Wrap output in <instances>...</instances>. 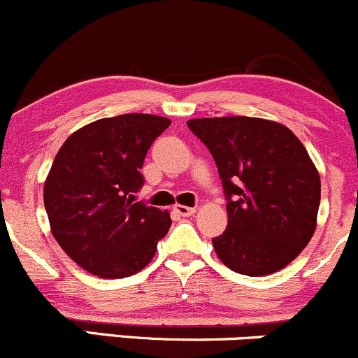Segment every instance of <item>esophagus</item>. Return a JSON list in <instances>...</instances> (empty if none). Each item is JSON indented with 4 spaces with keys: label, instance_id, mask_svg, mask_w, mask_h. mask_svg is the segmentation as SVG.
Returning <instances> with one entry per match:
<instances>
[{
    "label": "esophagus",
    "instance_id": "34e87169",
    "mask_svg": "<svg viewBox=\"0 0 358 358\" xmlns=\"http://www.w3.org/2000/svg\"><path fill=\"white\" fill-rule=\"evenodd\" d=\"M175 213L180 214L183 217H189L192 214H195V208H187V206H175Z\"/></svg>",
    "mask_w": 358,
    "mask_h": 358
}]
</instances>
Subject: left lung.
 I'll list each match as a JSON object with an SVG mask.
<instances>
[{"instance_id":"left-lung-1","label":"left lung","mask_w":358,"mask_h":358,"mask_svg":"<svg viewBox=\"0 0 358 358\" xmlns=\"http://www.w3.org/2000/svg\"><path fill=\"white\" fill-rule=\"evenodd\" d=\"M209 149L227 197L228 227L213 238L224 266L266 276L288 266L315 231L321 178L302 142L262 118L190 120Z\"/></svg>"}]
</instances>
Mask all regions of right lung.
I'll return each mask as SVG.
<instances>
[{"mask_svg":"<svg viewBox=\"0 0 358 358\" xmlns=\"http://www.w3.org/2000/svg\"><path fill=\"white\" fill-rule=\"evenodd\" d=\"M169 123L142 113L97 120L71 134L56 154L44 208L56 242L89 273H138L171 227L166 210L135 201L145 154Z\"/></svg>","mask_w":358,"mask_h":358,"instance_id":"add662e5","label":"right lung"}]
</instances>
